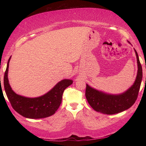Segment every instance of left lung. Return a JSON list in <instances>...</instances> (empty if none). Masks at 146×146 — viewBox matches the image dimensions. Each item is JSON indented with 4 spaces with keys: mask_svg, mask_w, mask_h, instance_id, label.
<instances>
[{
    "mask_svg": "<svg viewBox=\"0 0 146 146\" xmlns=\"http://www.w3.org/2000/svg\"><path fill=\"white\" fill-rule=\"evenodd\" d=\"M135 51L138 64L137 75L133 85L124 93L120 95H111L98 91L86 84V99L96 111L106 115H113L127 110L135 104L142 79V66L135 49Z\"/></svg>",
    "mask_w": 146,
    "mask_h": 146,
    "instance_id": "8db88e82",
    "label": "left lung"
}]
</instances>
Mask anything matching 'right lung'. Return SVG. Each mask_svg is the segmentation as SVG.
Here are the masks:
<instances>
[{
  "instance_id": "1",
  "label": "right lung",
  "mask_w": 146,
  "mask_h": 146,
  "mask_svg": "<svg viewBox=\"0 0 146 146\" xmlns=\"http://www.w3.org/2000/svg\"><path fill=\"white\" fill-rule=\"evenodd\" d=\"M9 58L4 76V86L6 95L15 111L28 118H42L55 114L62 102L64 90L73 84V80L64 79L56 84L53 89L41 97L28 98L17 95L12 90L9 84L8 73Z\"/></svg>"
}]
</instances>
